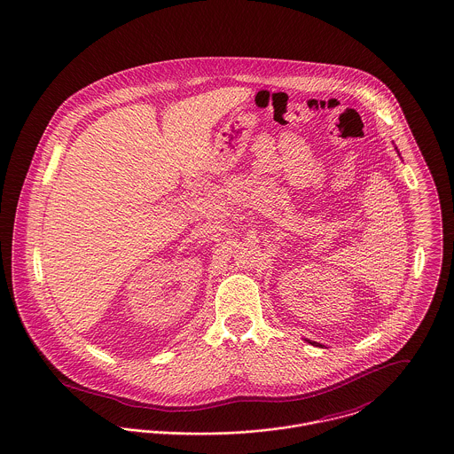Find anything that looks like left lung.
Returning <instances> with one entry per match:
<instances>
[{"label": "left lung", "instance_id": "1", "mask_svg": "<svg viewBox=\"0 0 454 454\" xmlns=\"http://www.w3.org/2000/svg\"><path fill=\"white\" fill-rule=\"evenodd\" d=\"M311 344H313V342H311Z\"/></svg>", "mask_w": 454, "mask_h": 454}]
</instances>
